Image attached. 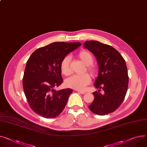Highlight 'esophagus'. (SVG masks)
Returning <instances> with one entry per match:
<instances>
[{
    "label": "esophagus",
    "mask_w": 147,
    "mask_h": 147,
    "mask_svg": "<svg viewBox=\"0 0 147 147\" xmlns=\"http://www.w3.org/2000/svg\"><path fill=\"white\" fill-rule=\"evenodd\" d=\"M77 92H78L79 93H80V94H84L86 93V92L82 91H77Z\"/></svg>",
    "instance_id": "obj_1"
}]
</instances>
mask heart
<instances>
[{
  "mask_svg": "<svg viewBox=\"0 0 147 147\" xmlns=\"http://www.w3.org/2000/svg\"><path fill=\"white\" fill-rule=\"evenodd\" d=\"M78 56L79 59L84 64L87 65L86 70L92 75H94L96 73L97 69L96 66L92 64L94 62V57L91 53L85 50L79 53ZM70 61L71 57L67 55L63 58L61 62L60 67L61 72L65 76H68L71 74ZM91 81V78L88 74L81 75H75L67 79L65 81V85L67 87L76 89L78 91H82L89 84Z\"/></svg>",
  "mask_w": 147,
  "mask_h": 147,
  "instance_id": "heart-1",
  "label": "heart"
}]
</instances>
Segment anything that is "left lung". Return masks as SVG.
<instances>
[{
    "label": "left lung",
    "instance_id": "left-lung-1",
    "mask_svg": "<svg viewBox=\"0 0 147 147\" xmlns=\"http://www.w3.org/2000/svg\"><path fill=\"white\" fill-rule=\"evenodd\" d=\"M84 47L94 53L99 65L98 76L94 83L99 90L92 93L94 100L89 108L98 115L110 114L121 105L127 92L128 75L125 61L115 48L98 41H86ZM101 90L103 94L100 93Z\"/></svg>",
    "mask_w": 147,
    "mask_h": 147
}]
</instances>
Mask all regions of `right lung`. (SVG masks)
Masks as SVG:
<instances>
[{"mask_svg":"<svg viewBox=\"0 0 147 147\" xmlns=\"http://www.w3.org/2000/svg\"><path fill=\"white\" fill-rule=\"evenodd\" d=\"M80 42H53L37 49L28 59L23 78V88L31 109L46 118L62 112L72 89L56 91L63 79L60 65L64 57L80 47Z\"/></svg>","mask_w":147,"mask_h":147,"instance_id":"right-lung-1","label":"right lung"}]
</instances>
